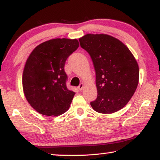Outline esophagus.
Here are the masks:
<instances>
[{
    "label": "esophagus",
    "mask_w": 160,
    "mask_h": 160,
    "mask_svg": "<svg viewBox=\"0 0 160 160\" xmlns=\"http://www.w3.org/2000/svg\"><path fill=\"white\" fill-rule=\"evenodd\" d=\"M83 88V83H80L79 86H78V89L79 91H82Z\"/></svg>",
    "instance_id": "1"
}]
</instances>
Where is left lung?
<instances>
[{
  "mask_svg": "<svg viewBox=\"0 0 160 160\" xmlns=\"http://www.w3.org/2000/svg\"><path fill=\"white\" fill-rule=\"evenodd\" d=\"M80 45L89 54L96 72L97 98L94 111L109 114L130 100L139 82V67L131 52L118 39L104 34H87Z\"/></svg>",
  "mask_w": 160,
  "mask_h": 160,
  "instance_id": "obj_1",
  "label": "left lung"
}]
</instances>
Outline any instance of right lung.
<instances>
[{"label":"right lung","mask_w":160,"mask_h":160,"mask_svg":"<svg viewBox=\"0 0 160 160\" xmlns=\"http://www.w3.org/2000/svg\"><path fill=\"white\" fill-rule=\"evenodd\" d=\"M78 46L77 39H53L37 46L28 58L23 91L28 103L40 114L59 116L69 108L75 93L67 87L64 65Z\"/></svg>","instance_id":"1"}]
</instances>
